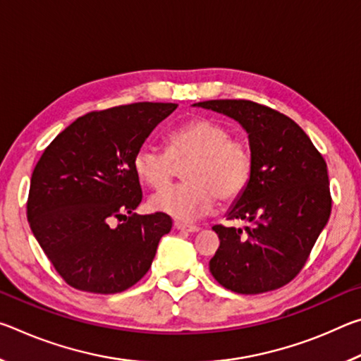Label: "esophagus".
<instances>
[{"label":"esophagus","instance_id":"obj_1","mask_svg":"<svg viewBox=\"0 0 361 361\" xmlns=\"http://www.w3.org/2000/svg\"><path fill=\"white\" fill-rule=\"evenodd\" d=\"M175 228L178 231H188V232H197L199 231V226L186 224V223H180V221H175Z\"/></svg>","mask_w":361,"mask_h":361}]
</instances>
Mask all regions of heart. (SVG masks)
<instances>
[{
    "label": "heart",
    "mask_w": 361,
    "mask_h": 361,
    "mask_svg": "<svg viewBox=\"0 0 361 361\" xmlns=\"http://www.w3.org/2000/svg\"><path fill=\"white\" fill-rule=\"evenodd\" d=\"M175 161H191L183 173L186 181L154 194L149 205L185 221L210 212L216 199L223 204L239 199L255 167L247 140L232 137L228 127L207 118L192 119L170 132L169 149L142 146L133 157V169L146 185L162 189L172 180Z\"/></svg>",
    "instance_id": "b5f03b06"
}]
</instances>
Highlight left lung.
<instances>
[{
  "label": "left lung",
  "instance_id": "8db88e82",
  "mask_svg": "<svg viewBox=\"0 0 361 361\" xmlns=\"http://www.w3.org/2000/svg\"><path fill=\"white\" fill-rule=\"evenodd\" d=\"M235 119L247 130L255 167L228 219L245 231L213 226L219 248L210 272L219 285L258 295L290 283L307 261L331 213L326 162L288 116L250 100L194 103Z\"/></svg>",
  "mask_w": 361,
  "mask_h": 361
}]
</instances>
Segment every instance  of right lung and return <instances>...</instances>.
Instances as JSON below:
<instances>
[{
    "instance_id": "1",
    "label": "right lung",
    "mask_w": 361,
    "mask_h": 361,
    "mask_svg": "<svg viewBox=\"0 0 361 361\" xmlns=\"http://www.w3.org/2000/svg\"><path fill=\"white\" fill-rule=\"evenodd\" d=\"M176 106L140 102L87 113L39 157L27 218L42 252L73 288L114 295L149 271L172 218L133 213L143 197L133 157Z\"/></svg>"
}]
</instances>
